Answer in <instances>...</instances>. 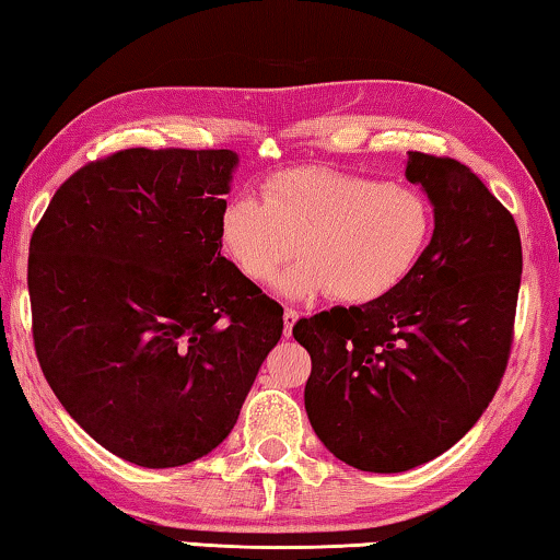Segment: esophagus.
I'll return each mask as SVG.
<instances>
[{
  "mask_svg": "<svg viewBox=\"0 0 560 560\" xmlns=\"http://www.w3.org/2000/svg\"><path fill=\"white\" fill-rule=\"evenodd\" d=\"M298 317H300L298 310L285 307V313H282V320H285V328H282V332H285V338H290V335H292V328H295Z\"/></svg>",
  "mask_w": 560,
  "mask_h": 560,
  "instance_id": "34e87169",
  "label": "esophagus"
}]
</instances>
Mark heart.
<instances>
[{
  "label": "heart",
  "instance_id": "obj_1",
  "mask_svg": "<svg viewBox=\"0 0 560 560\" xmlns=\"http://www.w3.org/2000/svg\"><path fill=\"white\" fill-rule=\"evenodd\" d=\"M430 235L433 208L416 187L330 167L278 172L262 197H230L218 222L222 253L245 280L265 285L300 250L275 288L290 300L332 292L348 305L390 295Z\"/></svg>",
  "mask_w": 560,
  "mask_h": 560
}]
</instances>
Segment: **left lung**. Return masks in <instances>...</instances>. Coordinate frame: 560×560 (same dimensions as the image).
<instances>
[{
    "instance_id": "obj_1",
    "label": "left lung",
    "mask_w": 560,
    "mask_h": 560,
    "mask_svg": "<svg viewBox=\"0 0 560 560\" xmlns=\"http://www.w3.org/2000/svg\"><path fill=\"white\" fill-rule=\"evenodd\" d=\"M406 177L435 222L416 270L375 303L292 328L313 360L310 425L370 472L423 466L478 423L509 363L523 270L513 214L470 167L408 152Z\"/></svg>"
}]
</instances>
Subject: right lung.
Wrapping results in <instances>:
<instances>
[{
    "label": "right lung",
    "instance_id": "obj_1",
    "mask_svg": "<svg viewBox=\"0 0 560 560\" xmlns=\"http://www.w3.org/2000/svg\"><path fill=\"white\" fill-rule=\"evenodd\" d=\"M232 150L132 148L51 197L30 243L34 348L102 448L142 468L230 435L282 307L220 255Z\"/></svg>",
    "mask_w": 560,
    "mask_h": 560
}]
</instances>
